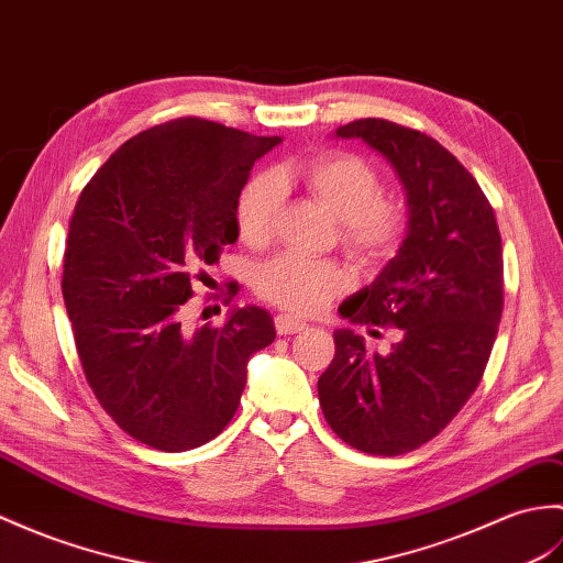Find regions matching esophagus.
Segmentation results:
<instances>
[{"instance_id": "1", "label": "esophagus", "mask_w": 563, "mask_h": 563, "mask_svg": "<svg viewBox=\"0 0 563 563\" xmlns=\"http://www.w3.org/2000/svg\"><path fill=\"white\" fill-rule=\"evenodd\" d=\"M305 329H307V323H305L302 319L290 317V313H278V317H276V331H278L280 335L299 333V331H305Z\"/></svg>"}]
</instances>
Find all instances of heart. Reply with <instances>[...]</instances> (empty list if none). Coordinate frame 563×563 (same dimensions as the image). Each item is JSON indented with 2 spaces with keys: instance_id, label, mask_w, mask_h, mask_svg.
<instances>
[{
  "instance_id": "b5f03b06",
  "label": "heart",
  "mask_w": 563,
  "mask_h": 563,
  "mask_svg": "<svg viewBox=\"0 0 563 563\" xmlns=\"http://www.w3.org/2000/svg\"><path fill=\"white\" fill-rule=\"evenodd\" d=\"M302 179L325 211L341 220L343 244L360 258L386 256L400 238L402 216L382 199L376 169L347 153H323L305 169ZM283 201V177L261 175L244 187L238 203L242 242L261 246L271 240ZM347 285L345 271L333 261L278 256L256 273V292L268 302L299 313L321 309Z\"/></svg>"
}]
</instances>
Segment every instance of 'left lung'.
<instances>
[{"label": "left lung", "instance_id": "8db88e82", "mask_svg": "<svg viewBox=\"0 0 563 563\" xmlns=\"http://www.w3.org/2000/svg\"><path fill=\"white\" fill-rule=\"evenodd\" d=\"M333 136L364 141L394 167L408 230L378 276L338 307L369 333L396 325L400 341L378 355L338 329L319 402L352 449L400 455L434 439L485 374L504 309L501 234L475 177L439 141L374 117Z\"/></svg>", "mask_w": 563, "mask_h": 563}]
</instances>
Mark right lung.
Instances as JSON below:
<instances>
[{"instance_id":"right-lung-1","label":"right lung","mask_w":563,"mask_h":563,"mask_svg":"<svg viewBox=\"0 0 563 563\" xmlns=\"http://www.w3.org/2000/svg\"><path fill=\"white\" fill-rule=\"evenodd\" d=\"M280 136L181 117L117 148L69 222L62 295L90 388L129 437L189 451L238 410L246 364L276 341L273 317L234 305L187 331L191 278L240 238V194Z\"/></svg>"}]
</instances>
